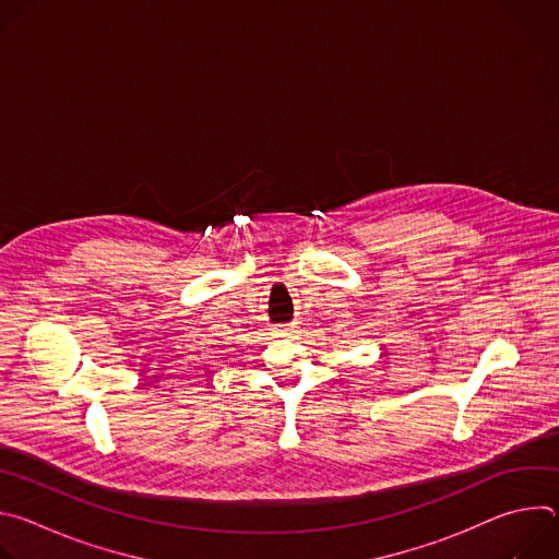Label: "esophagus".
Instances as JSON below:
<instances>
[{"label": "esophagus", "instance_id": "esophagus-1", "mask_svg": "<svg viewBox=\"0 0 559 559\" xmlns=\"http://www.w3.org/2000/svg\"><path fill=\"white\" fill-rule=\"evenodd\" d=\"M294 325H278V334H292Z\"/></svg>", "mask_w": 559, "mask_h": 559}]
</instances>
